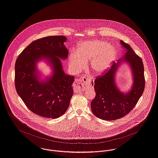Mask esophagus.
Wrapping results in <instances>:
<instances>
[{"label":"esophagus","mask_w":158,"mask_h":158,"mask_svg":"<svg viewBox=\"0 0 158 158\" xmlns=\"http://www.w3.org/2000/svg\"><path fill=\"white\" fill-rule=\"evenodd\" d=\"M92 81L91 78L86 77V76H83L82 79H76L75 86V92H79L81 91V88L84 86L86 85L88 83Z\"/></svg>","instance_id":"obj_1"}]
</instances>
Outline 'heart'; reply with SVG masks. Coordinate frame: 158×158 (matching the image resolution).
<instances>
[{
    "label": "heart",
    "mask_w": 158,
    "mask_h": 158,
    "mask_svg": "<svg viewBox=\"0 0 158 158\" xmlns=\"http://www.w3.org/2000/svg\"><path fill=\"white\" fill-rule=\"evenodd\" d=\"M118 55L116 49L107 42L92 40L79 44L77 52H71L68 57L70 69L77 73L90 60L89 68L95 73L107 70L115 60Z\"/></svg>",
    "instance_id": "b5f03b06"
}]
</instances>
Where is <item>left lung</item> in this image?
<instances>
[{"label": "left lung", "mask_w": 158, "mask_h": 158, "mask_svg": "<svg viewBox=\"0 0 158 158\" xmlns=\"http://www.w3.org/2000/svg\"><path fill=\"white\" fill-rule=\"evenodd\" d=\"M120 43L126 50L125 55L117 63H114L106 73L97 76L94 83L92 82L96 96L91 102V109L96 117L103 120L118 119L129 114L138 103L145 89L144 66L142 59L127 44L122 40ZM123 62L131 67L133 72V86L126 93L120 92L115 82V72Z\"/></svg>", "instance_id": "obj_1"}]
</instances>
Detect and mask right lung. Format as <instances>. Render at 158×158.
I'll use <instances>...</instances> for the list:
<instances>
[{
    "label": "right lung",
    "instance_id": "obj_1",
    "mask_svg": "<svg viewBox=\"0 0 158 158\" xmlns=\"http://www.w3.org/2000/svg\"><path fill=\"white\" fill-rule=\"evenodd\" d=\"M64 36H51L32 42L19 55L15 63V82L18 94L33 113L57 118L66 112L73 94L74 76L65 74L60 59L68 50ZM45 58L52 66L51 77L42 81L36 63Z\"/></svg>",
    "mask_w": 158,
    "mask_h": 158
}]
</instances>
